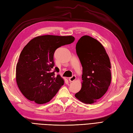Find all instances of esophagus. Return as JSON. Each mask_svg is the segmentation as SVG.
Wrapping results in <instances>:
<instances>
[{
  "instance_id": "34e87169",
  "label": "esophagus",
  "mask_w": 133,
  "mask_h": 133,
  "mask_svg": "<svg viewBox=\"0 0 133 133\" xmlns=\"http://www.w3.org/2000/svg\"><path fill=\"white\" fill-rule=\"evenodd\" d=\"M75 79H76V76L75 75H73L72 77L69 78V81L70 82H72V81H74V80H75Z\"/></svg>"
}]
</instances>
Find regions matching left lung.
Instances as JSON below:
<instances>
[{"label":"left lung","mask_w":133,"mask_h":133,"mask_svg":"<svg viewBox=\"0 0 133 133\" xmlns=\"http://www.w3.org/2000/svg\"><path fill=\"white\" fill-rule=\"evenodd\" d=\"M76 50L83 67V81L75 96L84 103H93L103 96L110 85V60L103 46L88 35L79 40Z\"/></svg>","instance_id":"1"}]
</instances>
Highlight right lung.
<instances>
[{
  "label": "right lung",
  "mask_w": 133,
  "mask_h": 133,
  "mask_svg": "<svg viewBox=\"0 0 133 133\" xmlns=\"http://www.w3.org/2000/svg\"><path fill=\"white\" fill-rule=\"evenodd\" d=\"M74 40L72 36H39L23 48L16 66V81L27 99L44 104L55 96L64 80L58 75L54 76L59 69L54 68V53Z\"/></svg>",
  "instance_id": "add662e5"
}]
</instances>
